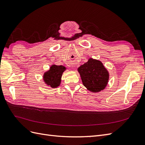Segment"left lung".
Segmentation results:
<instances>
[{"label": "left lung", "instance_id": "8db88e82", "mask_svg": "<svg viewBox=\"0 0 145 145\" xmlns=\"http://www.w3.org/2000/svg\"><path fill=\"white\" fill-rule=\"evenodd\" d=\"M78 72L84 86L91 91H100L108 83V73L98 60L90 59L78 68Z\"/></svg>", "mask_w": 145, "mask_h": 145}]
</instances>
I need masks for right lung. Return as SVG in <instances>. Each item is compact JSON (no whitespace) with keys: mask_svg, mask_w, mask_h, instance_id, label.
I'll return each instance as SVG.
<instances>
[{"mask_svg":"<svg viewBox=\"0 0 145 145\" xmlns=\"http://www.w3.org/2000/svg\"><path fill=\"white\" fill-rule=\"evenodd\" d=\"M65 69L66 68L64 66L53 65L50 67L49 71L44 73V80L45 82L51 87H58L59 85L61 78Z\"/></svg>","mask_w":145,"mask_h":145,"instance_id":"right-lung-1","label":"right lung"}]
</instances>
